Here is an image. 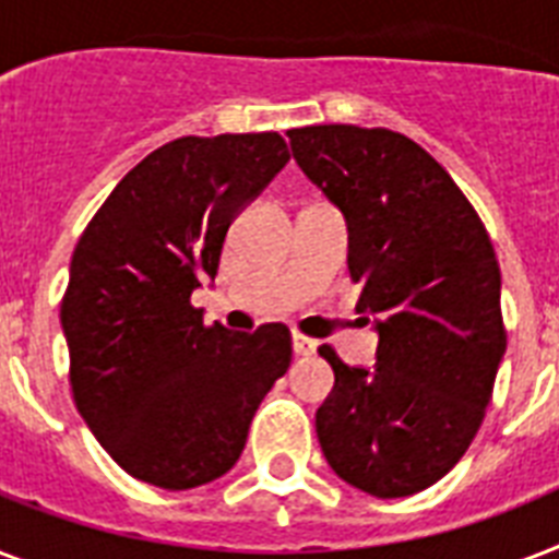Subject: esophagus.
Instances as JSON below:
<instances>
[{
    "instance_id": "34e87169",
    "label": "esophagus",
    "mask_w": 559,
    "mask_h": 559,
    "mask_svg": "<svg viewBox=\"0 0 559 559\" xmlns=\"http://www.w3.org/2000/svg\"><path fill=\"white\" fill-rule=\"evenodd\" d=\"M293 350H296L298 357H310V354H316V342L305 336V333H293Z\"/></svg>"
}]
</instances>
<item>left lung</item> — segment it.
I'll use <instances>...</instances> for the list:
<instances>
[{
  "mask_svg": "<svg viewBox=\"0 0 559 559\" xmlns=\"http://www.w3.org/2000/svg\"><path fill=\"white\" fill-rule=\"evenodd\" d=\"M298 168L345 214L377 366H345L316 435L348 485L400 499L450 473L476 438L508 348L502 272L476 209L429 153L385 127L287 130Z\"/></svg>",
  "mask_w": 559,
  "mask_h": 559,
  "instance_id": "1",
  "label": "left lung"
}]
</instances>
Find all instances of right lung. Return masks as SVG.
<instances>
[{
    "mask_svg": "<svg viewBox=\"0 0 559 559\" xmlns=\"http://www.w3.org/2000/svg\"><path fill=\"white\" fill-rule=\"evenodd\" d=\"M287 162L278 133L182 135L118 182L74 246L60 305L74 406L139 481L191 490L228 473L287 373V324L231 333L191 305L231 219Z\"/></svg>",
    "mask_w": 559,
    "mask_h": 559,
    "instance_id": "obj_1",
    "label": "right lung"
}]
</instances>
